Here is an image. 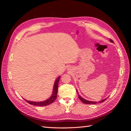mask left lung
Returning <instances> with one entry per match:
<instances>
[{
    "instance_id": "obj_1",
    "label": "left lung",
    "mask_w": 131,
    "mask_h": 131,
    "mask_svg": "<svg viewBox=\"0 0 131 131\" xmlns=\"http://www.w3.org/2000/svg\"><path fill=\"white\" fill-rule=\"evenodd\" d=\"M110 41H111V42H113V41L112 40V39H110ZM77 93H78V96H79V99H80V101H81L82 103H85V104H97V103H100L103 102L104 101H105V100H106V99H104V100H102V101H101L98 102H92V101H87V100H85V99H84L83 98H82V97L80 96V95H79V94H78V91H77Z\"/></svg>"
}]
</instances>
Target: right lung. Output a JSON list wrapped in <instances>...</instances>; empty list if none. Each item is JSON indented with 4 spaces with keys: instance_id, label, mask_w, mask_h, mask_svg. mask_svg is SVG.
Listing matches in <instances>:
<instances>
[{
    "instance_id": "1",
    "label": "right lung",
    "mask_w": 131,
    "mask_h": 131,
    "mask_svg": "<svg viewBox=\"0 0 131 131\" xmlns=\"http://www.w3.org/2000/svg\"><path fill=\"white\" fill-rule=\"evenodd\" d=\"M60 77H58L56 80L54 82V85L53 87V93L52 96H51V97L47 100L46 101H43V102H30L29 101H27L25 100L27 102V103H28L29 104L33 105H37V106H46L52 103L56 100V99L57 98V92H58V82L59 80H60Z\"/></svg>"
}]
</instances>
